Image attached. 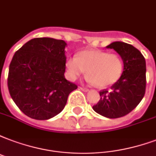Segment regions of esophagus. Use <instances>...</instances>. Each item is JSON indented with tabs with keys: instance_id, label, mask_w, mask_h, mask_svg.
<instances>
[{
	"instance_id": "34e87169",
	"label": "esophagus",
	"mask_w": 156,
	"mask_h": 156,
	"mask_svg": "<svg viewBox=\"0 0 156 156\" xmlns=\"http://www.w3.org/2000/svg\"><path fill=\"white\" fill-rule=\"evenodd\" d=\"M80 89L81 90L85 91V92H87V91L90 90L89 89H87V88H85V87H80Z\"/></svg>"
}]
</instances>
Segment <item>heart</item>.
Wrapping results in <instances>:
<instances>
[{"instance_id": "1", "label": "heart", "mask_w": 156, "mask_h": 156, "mask_svg": "<svg viewBox=\"0 0 156 156\" xmlns=\"http://www.w3.org/2000/svg\"><path fill=\"white\" fill-rule=\"evenodd\" d=\"M66 71L71 80H76L87 71L88 80L99 87H107L120 79L123 72L122 57L100 50H85L69 58Z\"/></svg>"}]
</instances>
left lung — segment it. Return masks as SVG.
Returning <instances> with one entry per match:
<instances>
[{
  "label": "left lung",
  "mask_w": 156,
  "mask_h": 156,
  "mask_svg": "<svg viewBox=\"0 0 156 156\" xmlns=\"http://www.w3.org/2000/svg\"><path fill=\"white\" fill-rule=\"evenodd\" d=\"M120 55L123 61V72L111 90L99 91L100 99L93 109L108 118L127 115L143 99L146 93V60L138 49L128 43L114 42L107 46Z\"/></svg>",
  "instance_id": "left-lung-1"
}]
</instances>
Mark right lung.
Wrapping results in <instances>:
<instances>
[{"label":"right lung","instance_id":"1","mask_svg":"<svg viewBox=\"0 0 156 156\" xmlns=\"http://www.w3.org/2000/svg\"><path fill=\"white\" fill-rule=\"evenodd\" d=\"M65 41L33 38L21 47L9 67L11 98L28 117L47 120L61 113L77 85L66 80Z\"/></svg>","mask_w":156,"mask_h":156}]
</instances>
